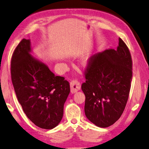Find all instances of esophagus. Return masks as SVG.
Segmentation results:
<instances>
[{
	"instance_id": "1",
	"label": "esophagus",
	"mask_w": 149,
	"mask_h": 149,
	"mask_svg": "<svg viewBox=\"0 0 149 149\" xmlns=\"http://www.w3.org/2000/svg\"><path fill=\"white\" fill-rule=\"evenodd\" d=\"M70 87H71V92L72 93H74L77 91H79L81 88V84L77 79H73L70 82Z\"/></svg>"
}]
</instances>
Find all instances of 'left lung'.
<instances>
[{"label":"left lung","mask_w":149,"mask_h":149,"mask_svg":"<svg viewBox=\"0 0 149 149\" xmlns=\"http://www.w3.org/2000/svg\"><path fill=\"white\" fill-rule=\"evenodd\" d=\"M84 75L81 89L87 118L102 128L112 125L124 111L133 78L131 55L123 40L119 38L116 50L108 49L91 56Z\"/></svg>","instance_id":"8db88e82"}]
</instances>
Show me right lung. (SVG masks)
<instances>
[{
  "label": "right lung",
  "instance_id": "obj_1",
  "mask_svg": "<svg viewBox=\"0 0 149 149\" xmlns=\"http://www.w3.org/2000/svg\"><path fill=\"white\" fill-rule=\"evenodd\" d=\"M30 52V40L22 39L12 56V82L28 119L40 128L52 129L62 119L70 84L63 77L56 76Z\"/></svg>",
  "mask_w": 149,
  "mask_h": 149
}]
</instances>
